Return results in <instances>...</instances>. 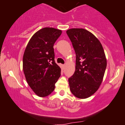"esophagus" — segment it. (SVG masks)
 <instances>
[{"label":"esophagus","instance_id":"1","mask_svg":"<svg viewBox=\"0 0 125 125\" xmlns=\"http://www.w3.org/2000/svg\"><path fill=\"white\" fill-rule=\"evenodd\" d=\"M61 68H62V69H64L65 65H61Z\"/></svg>","mask_w":125,"mask_h":125}]
</instances>
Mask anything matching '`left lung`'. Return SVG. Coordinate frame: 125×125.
I'll list each match as a JSON object with an SVG mask.
<instances>
[{
	"label": "left lung",
	"mask_w": 125,
	"mask_h": 125,
	"mask_svg": "<svg viewBox=\"0 0 125 125\" xmlns=\"http://www.w3.org/2000/svg\"><path fill=\"white\" fill-rule=\"evenodd\" d=\"M66 33L76 53V70L69 78L75 97L86 98L98 89L106 68L103 47L93 34L83 28L68 30Z\"/></svg>",
	"instance_id": "left-lung-1"
}]
</instances>
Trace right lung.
Wrapping results in <instances>:
<instances>
[{
  "label": "right lung",
  "mask_w": 125,
  "mask_h": 125,
  "mask_svg": "<svg viewBox=\"0 0 125 125\" xmlns=\"http://www.w3.org/2000/svg\"><path fill=\"white\" fill-rule=\"evenodd\" d=\"M62 31L53 28L41 29L32 36L24 53L23 68L29 86L39 97L52 93L61 75L54 61L53 45Z\"/></svg>",
  "instance_id": "1"
}]
</instances>
